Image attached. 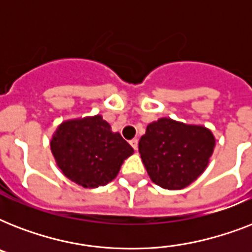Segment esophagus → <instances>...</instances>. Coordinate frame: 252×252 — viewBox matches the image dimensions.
<instances>
[{"label":"esophagus","instance_id":"obj_1","mask_svg":"<svg viewBox=\"0 0 252 252\" xmlns=\"http://www.w3.org/2000/svg\"><path fill=\"white\" fill-rule=\"evenodd\" d=\"M129 144L132 145V148H133L134 150H137V146H138V140L137 138H132L129 141Z\"/></svg>","mask_w":252,"mask_h":252}]
</instances>
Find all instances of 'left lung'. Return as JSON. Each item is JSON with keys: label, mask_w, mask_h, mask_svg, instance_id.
I'll list each match as a JSON object with an SVG mask.
<instances>
[{"label": "left lung", "mask_w": 252, "mask_h": 252, "mask_svg": "<svg viewBox=\"0 0 252 252\" xmlns=\"http://www.w3.org/2000/svg\"><path fill=\"white\" fill-rule=\"evenodd\" d=\"M216 140L208 128L162 118L146 126L138 152L153 183L182 189L207 168Z\"/></svg>", "instance_id": "1"}]
</instances>
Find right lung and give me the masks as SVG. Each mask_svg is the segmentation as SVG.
<instances>
[{
    "mask_svg": "<svg viewBox=\"0 0 252 252\" xmlns=\"http://www.w3.org/2000/svg\"><path fill=\"white\" fill-rule=\"evenodd\" d=\"M57 166L66 178L85 188L115 179L133 148L111 130L100 115L61 123L51 140Z\"/></svg>",
    "mask_w": 252,
    "mask_h": 252,
    "instance_id": "1",
    "label": "right lung"
}]
</instances>
